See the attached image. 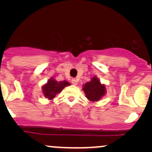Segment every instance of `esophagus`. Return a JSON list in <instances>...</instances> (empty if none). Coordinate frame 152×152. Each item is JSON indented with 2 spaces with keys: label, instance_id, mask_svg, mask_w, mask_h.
<instances>
[{
  "label": "esophagus",
  "instance_id": "esophagus-1",
  "mask_svg": "<svg viewBox=\"0 0 152 152\" xmlns=\"http://www.w3.org/2000/svg\"><path fill=\"white\" fill-rule=\"evenodd\" d=\"M71 83H72L74 85H75V86H76V85L78 84V80L75 79V78H72V80H71Z\"/></svg>",
  "mask_w": 152,
  "mask_h": 152
}]
</instances>
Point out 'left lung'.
I'll return each instance as SVG.
<instances>
[{"label":"left lung","instance_id":"left-lung-1","mask_svg":"<svg viewBox=\"0 0 152 152\" xmlns=\"http://www.w3.org/2000/svg\"><path fill=\"white\" fill-rule=\"evenodd\" d=\"M86 97L90 102H98L106 94L105 84H102L100 80L96 76H93L90 81L83 85V88Z\"/></svg>","mask_w":152,"mask_h":152}]
</instances>
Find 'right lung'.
<instances>
[{"instance_id": "1", "label": "right lung", "mask_w": 152, "mask_h": 152, "mask_svg": "<svg viewBox=\"0 0 152 152\" xmlns=\"http://www.w3.org/2000/svg\"><path fill=\"white\" fill-rule=\"evenodd\" d=\"M70 85L71 83L66 80L57 81L54 79V78H50L47 83L42 86L43 96L48 99V100H52L57 94H60L66 86H69Z\"/></svg>"}]
</instances>
